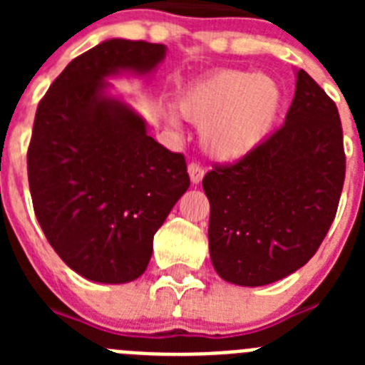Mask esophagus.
<instances>
[{
    "label": "esophagus",
    "instance_id": "34e87169",
    "mask_svg": "<svg viewBox=\"0 0 365 365\" xmlns=\"http://www.w3.org/2000/svg\"><path fill=\"white\" fill-rule=\"evenodd\" d=\"M188 175L190 180H192V185H199L205 177V172H202V168L199 166L197 163H190L188 164Z\"/></svg>",
    "mask_w": 365,
    "mask_h": 365
}]
</instances>
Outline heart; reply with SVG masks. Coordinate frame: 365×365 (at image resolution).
<instances>
[{"label": "heart", "instance_id": "heart-1", "mask_svg": "<svg viewBox=\"0 0 365 365\" xmlns=\"http://www.w3.org/2000/svg\"><path fill=\"white\" fill-rule=\"evenodd\" d=\"M180 115L201 125V144L212 159L235 163L272 133L283 108V89L269 74L219 71L190 83L177 98ZM175 125V118L168 117Z\"/></svg>", "mask_w": 365, "mask_h": 365}]
</instances>
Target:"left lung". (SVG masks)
I'll list each match as a JSON object with an SVG mask.
<instances>
[{
	"label": "left lung",
	"instance_id": "left-lung-1",
	"mask_svg": "<svg viewBox=\"0 0 365 365\" xmlns=\"http://www.w3.org/2000/svg\"><path fill=\"white\" fill-rule=\"evenodd\" d=\"M346 177L340 115L303 69L285 124L234 166L202 179L208 245L225 282L261 287L302 269L336 215Z\"/></svg>",
	"mask_w": 365,
	"mask_h": 365
}]
</instances>
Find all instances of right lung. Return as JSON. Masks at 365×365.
<instances>
[{
    "mask_svg": "<svg viewBox=\"0 0 365 365\" xmlns=\"http://www.w3.org/2000/svg\"><path fill=\"white\" fill-rule=\"evenodd\" d=\"M166 45L111 38L74 58L38 106L27 153L38 222L69 269L96 283L143 276L190 177L185 157L148 135L109 78L148 80Z\"/></svg>",
    "mask_w": 365,
    "mask_h": 365,
    "instance_id": "right-lung-1",
    "label": "right lung"
}]
</instances>
